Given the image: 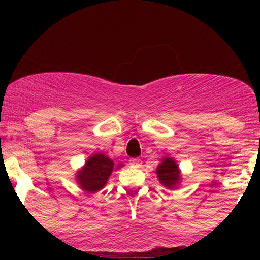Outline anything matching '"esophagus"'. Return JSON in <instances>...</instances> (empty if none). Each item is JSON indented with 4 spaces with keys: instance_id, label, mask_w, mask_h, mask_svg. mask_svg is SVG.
<instances>
[{
    "instance_id": "1",
    "label": "esophagus",
    "mask_w": 260,
    "mask_h": 260,
    "mask_svg": "<svg viewBox=\"0 0 260 260\" xmlns=\"http://www.w3.org/2000/svg\"><path fill=\"white\" fill-rule=\"evenodd\" d=\"M129 165L132 167H140L141 166V159L138 158H131L129 159Z\"/></svg>"
}]
</instances>
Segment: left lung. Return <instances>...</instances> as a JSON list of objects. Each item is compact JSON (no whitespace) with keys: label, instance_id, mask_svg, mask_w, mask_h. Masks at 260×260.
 I'll return each mask as SVG.
<instances>
[{"label":"left lung","instance_id":"obj_1","mask_svg":"<svg viewBox=\"0 0 260 260\" xmlns=\"http://www.w3.org/2000/svg\"><path fill=\"white\" fill-rule=\"evenodd\" d=\"M157 177H158L159 182L165 186V187L174 188L175 186L179 183L181 179L179 166L176 165V162L172 158H164V161L161 162L158 167H157Z\"/></svg>","mask_w":260,"mask_h":260}]
</instances>
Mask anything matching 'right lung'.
Returning <instances> with one entry per match:
<instances>
[{
	"label": "right lung",
	"instance_id": "1",
	"mask_svg": "<svg viewBox=\"0 0 260 260\" xmlns=\"http://www.w3.org/2000/svg\"><path fill=\"white\" fill-rule=\"evenodd\" d=\"M113 169L114 162L112 159L102 153H95L85 162L81 171L78 172L77 180L81 188L89 192H95L104 187Z\"/></svg>",
	"mask_w": 260,
	"mask_h": 260
}]
</instances>
